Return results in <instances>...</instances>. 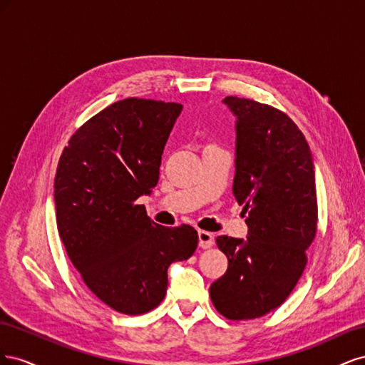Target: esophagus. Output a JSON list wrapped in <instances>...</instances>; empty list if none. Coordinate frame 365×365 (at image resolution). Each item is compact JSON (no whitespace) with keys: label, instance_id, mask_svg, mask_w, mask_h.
<instances>
[{"label":"esophagus","instance_id":"34e87169","mask_svg":"<svg viewBox=\"0 0 365 365\" xmlns=\"http://www.w3.org/2000/svg\"><path fill=\"white\" fill-rule=\"evenodd\" d=\"M197 237H200V247L204 250L213 247V244H215V237L212 233H208V231L200 230L197 231Z\"/></svg>","mask_w":365,"mask_h":365}]
</instances>
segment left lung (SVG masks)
Listing matches in <instances>:
<instances>
[{
    "label": "left lung",
    "instance_id": "1",
    "mask_svg": "<svg viewBox=\"0 0 365 365\" xmlns=\"http://www.w3.org/2000/svg\"><path fill=\"white\" fill-rule=\"evenodd\" d=\"M236 117L233 193L244 205L247 239L217 236L228 269L210 286L219 314L259 318L279 307L306 267L317 233L314 158L304 135L269 105L228 96Z\"/></svg>",
    "mask_w": 365,
    "mask_h": 365
}]
</instances>
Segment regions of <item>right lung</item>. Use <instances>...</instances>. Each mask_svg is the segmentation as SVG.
<instances>
[{
  "mask_svg": "<svg viewBox=\"0 0 365 365\" xmlns=\"http://www.w3.org/2000/svg\"><path fill=\"white\" fill-rule=\"evenodd\" d=\"M181 111L173 102H115L74 132L58 164L54 205L65 250L91 292L126 315L157 307L170 263L197 247L193 227L158 225L135 204L158 182Z\"/></svg>",
  "mask_w": 365,
  "mask_h": 365,
  "instance_id": "obj_1",
  "label": "right lung"
}]
</instances>
